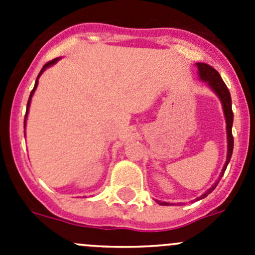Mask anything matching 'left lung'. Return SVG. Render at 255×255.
Listing matches in <instances>:
<instances>
[{
    "mask_svg": "<svg viewBox=\"0 0 255 255\" xmlns=\"http://www.w3.org/2000/svg\"><path fill=\"white\" fill-rule=\"evenodd\" d=\"M197 69H199V74L200 78L204 81H207V84L210 85L211 89L217 94V96L220 97L221 102H222L223 106V111H225V117H226V123H227V140H228V153H227V160H226L225 166L222 169V174H221V177L223 176L225 174L226 168H227L228 163L231 160V156H232V151H233V135H232V125H233V111H232V100H231V94L230 90L227 89L226 84L223 82L222 78L220 76L218 71L216 69H213L212 66H210L208 64L205 63H197ZM220 182L218 180L207 192H205L202 196H200L197 200L205 199L210 192H212L215 190V187L217 186V184ZM158 204L160 205H169L168 202H160L156 201Z\"/></svg>",
    "mask_w": 255,
    "mask_h": 255,
    "instance_id": "left-lung-1",
    "label": "left lung"
}]
</instances>
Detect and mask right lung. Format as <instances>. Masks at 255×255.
I'll return each instance as SVG.
<instances>
[{"mask_svg":"<svg viewBox=\"0 0 255 255\" xmlns=\"http://www.w3.org/2000/svg\"><path fill=\"white\" fill-rule=\"evenodd\" d=\"M56 60H58V59H53V60H50V61H48L47 64H45L44 66H43V69L42 70H40V73H39V75H38V78H37V80H35V85H34V89L32 90V92H30V96H29V99H28V104H27V111H25V116H24V126H25V118H27V115H28V107H29V104H30V100H32V96H33V94H34V91H35V89H37V85H38V79H39V76L42 75V73L43 71L45 70V69L48 68V66H50V65H53L54 63H56Z\"/></svg>","mask_w":255,"mask_h":255,"instance_id":"1","label":"right lung"}]
</instances>
